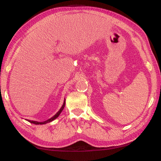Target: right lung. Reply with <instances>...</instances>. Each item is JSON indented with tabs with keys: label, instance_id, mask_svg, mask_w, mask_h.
Masks as SVG:
<instances>
[{
	"label": "right lung",
	"instance_id": "add662e5",
	"mask_svg": "<svg viewBox=\"0 0 161 161\" xmlns=\"http://www.w3.org/2000/svg\"><path fill=\"white\" fill-rule=\"evenodd\" d=\"M65 106V100H64V102L62 106H61V108H60V110L57 112V113L55 114V115L53 116V117H51L50 119H49L46 120V121H44V122H36V121H31V120H28V122L32 123V124H35V125H45V124H47V123L48 122H52V121H53L54 119H56L58 117V116L60 115V114L61 113V111H63L64 108Z\"/></svg>",
	"mask_w": 161,
	"mask_h": 161
}]
</instances>
